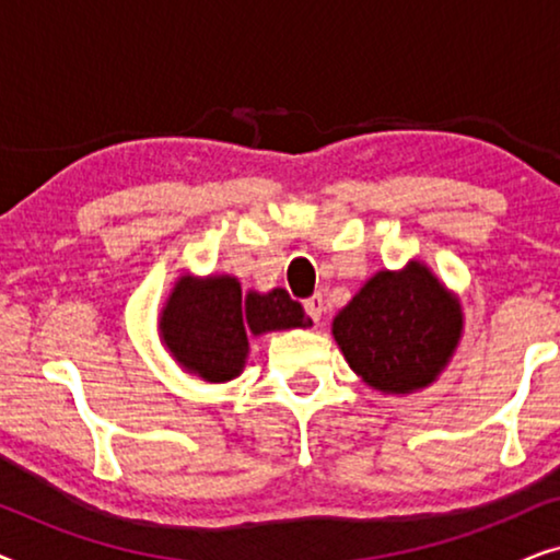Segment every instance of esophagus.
<instances>
[{
  "label": "esophagus",
  "instance_id": "obj_1",
  "mask_svg": "<svg viewBox=\"0 0 560 560\" xmlns=\"http://www.w3.org/2000/svg\"><path fill=\"white\" fill-rule=\"evenodd\" d=\"M324 295H320V293H316V295H311L308 298V301H305L303 305H305V313H308V316L313 318V320H316V324H318V320H320V316H324Z\"/></svg>",
  "mask_w": 560,
  "mask_h": 560
}]
</instances>
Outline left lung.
<instances>
[{"label": "left lung", "mask_w": 560, "mask_h": 560, "mask_svg": "<svg viewBox=\"0 0 560 560\" xmlns=\"http://www.w3.org/2000/svg\"><path fill=\"white\" fill-rule=\"evenodd\" d=\"M462 328V303L423 262L377 272L331 324L351 370L385 395H410L435 382Z\"/></svg>", "instance_id": "left-lung-1"}]
</instances>
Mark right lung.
<instances>
[{"mask_svg":"<svg viewBox=\"0 0 560 560\" xmlns=\"http://www.w3.org/2000/svg\"><path fill=\"white\" fill-rule=\"evenodd\" d=\"M311 324L303 305L282 288L242 295L232 275H183L160 313V339L186 372L206 382H229L244 370L249 334Z\"/></svg>","mask_w":560,"mask_h":560,"instance_id":"add662e5","label":"right lung"}]
</instances>
